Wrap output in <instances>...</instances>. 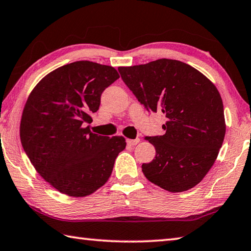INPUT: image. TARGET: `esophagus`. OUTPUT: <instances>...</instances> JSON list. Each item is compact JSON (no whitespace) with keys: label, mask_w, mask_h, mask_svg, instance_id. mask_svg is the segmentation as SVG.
I'll list each match as a JSON object with an SVG mask.
<instances>
[{"label":"esophagus","mask_w":251,"mask_h":251,"mask_svg":"<svg viewBox=\"0 0 251 251\" xmlns=\"http://www.w3.org/2000/svg\"><path fill=\"white\" fill-rule=\"evenodd\" d=\"M127 145H131V146H134L136 144L140 143V139H134V140H127L126 141Z\"/></svg>","instance_id":"1"}]
</instances>
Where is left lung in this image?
Returning <instances> with one entry per match:
<instances>
[{
    "label": "left lung",
    "instance_id": "1",
    "mask_svg": "<svg viewBox=\"0 0 251 251\" xmlns=\"http://www.w3.org/2000/svg\"><path fill=\"white\" fill-rule=\"evenodd\" d=\"M149 112L165 118L164 135L145 136L155 158L142 165L151 182L170 192L189 190L213 166L225 136L223 101L209 78L189 64L159 59L118 69Z\"/></svg>",
    "mask_w": 251,
    "mask_h": 251
}]
</instances>
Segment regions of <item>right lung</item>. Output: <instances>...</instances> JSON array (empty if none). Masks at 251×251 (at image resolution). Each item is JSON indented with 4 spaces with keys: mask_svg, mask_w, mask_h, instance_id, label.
<instances>
[{
    "mask_svg": "<svg viewBox=\"0 0 251 251\" xmlns=\"http://www.w3.org/2000/svg\"><path fill=\"white\" fill-rule=\"evenodd\" d=\"M119 78L112 67L76 61L58 68L30 93L21 121L23 149L38 174L56 190L85 197L106 183L122 136H101L89 126L105 89Z\"/></svg>",
    "mask_w": 251,
    "mask_h": 251,
    "instance_id": "obj_1",
    "label": "right lung"
}]
</instances>
